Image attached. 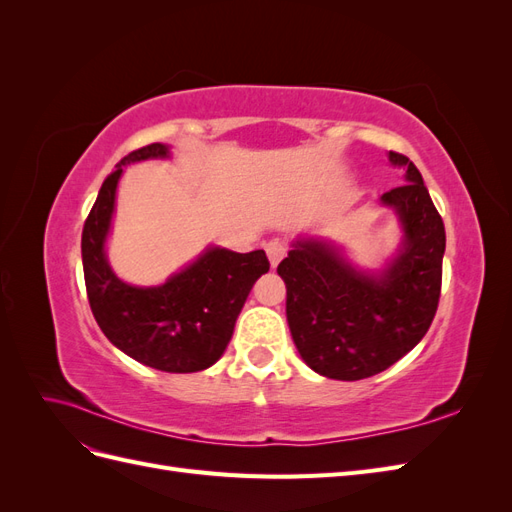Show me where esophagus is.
I'll return each instance as SVG.
<instances>
[{"mask_svg": "<svg viewBox=\"0 0 512 512\" xmlns=\"http://www.w3.org/2000/svg\"><path fill=\"white\" fill-rule=\"evenodd\" d=\"M265 252L269 256L271 267H277V262L286 256V245L280 239H271L269 243H265Z\"/></svg>", "mask_w": 512, "mask_h": 512, "instance_id": "esophagus-1", "label": "esophagus"}]
</instances>
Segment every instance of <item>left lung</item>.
Returning <instances> with one entry per match:
<instances>
[{
  "instance_id": "obj_1",
  "label": "left lung",
  "mask_w": 512,
  "mask_h": 512,
  "mask_svg": "<svg viewBox=\"0 0 512 512\" xmlns=\"http://www.w3.org/2000/svg\"><path fill=\"white\" fill-rule=\"evenodd\" d=\"M389 162L406 183L380 196L401 228L395 254L361 269L344 247L318 235L290 243L277 273L286 284V318L301 359L333 380H363L397 363L436 316L446 235L418 168L401 153Z\"/></svg>"
}]
</instances>
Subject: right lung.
<instances>
[{"instance_id": "add662e5", "label": "right lung", "mask_w": 512, "mask_h": 512, "mask_svg": "<svg viewBox=\"0 0 512 512\" xmlns=\"http://www.w3.org/2000/svg\"><path fill=\"white\" fill-rule=\"evenodd\" d=\"M170 145L153 143L128 153L98 192L83 226L81 252L91 312L115 348L147 367L192 374L224 354L254 282L269 271L267 254L207 245L192 262L158 286L123 282L106 256L123 168L168 160Z\"/></svg>"}]
</instances>
